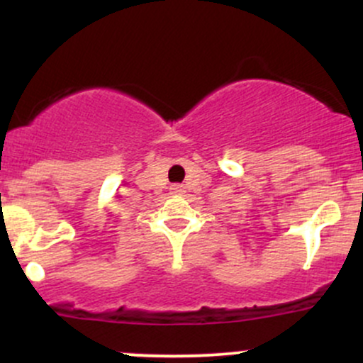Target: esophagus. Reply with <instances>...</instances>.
<instances>
[{
	"label": "esophagus",
	"mask_w": 363,
	"mask_h": 363,
	"mask_svg": "<svg viewBox=\"0 0 363 363\" xmlns=\"http://www.w3.org/2000/svg\"><path fill=\"white\" fill-rule=\"evenodd\" d=\"M170 193L176 194V196H182L186 193V189L182 184H174V186H170Z\"/></svg>",
	"instance_id": "obj_1"
}]
</instances>
